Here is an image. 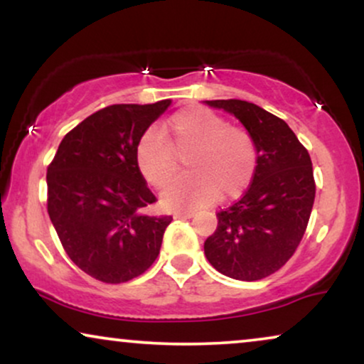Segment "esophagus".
<instances>
[{
  "label": "esophagus",
  "instance_id": "1",
  "mask_svg": "<svg viewBox=\"0 0 364 364\" xmlns=\"http://www.w3.org/2000/svg\"><path fill=\"white\" fill-rule=\"evenodd\" d=\"M195 216V211H179L176 213V218H185V220H190V218Z\"/></svg>",
  "mask_w": 364,
  "mask_h": 364
}]
</instances>
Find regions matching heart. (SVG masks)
<instances>
[{"instance_id":"b5f03b06","label":"heart","mask_w":364,"mask_h":364,"mask_svg":"<svg viewBox=\"0 0 364 364\" xmlns=\"http://www.w3.org/2000/svg\"><path fill=\"white\" fill-rule=\"evenodd\" d=\"M166 138L148 129L134 146V161L153 188H164L186 158L190 174L176 179L163 193V203L174 210H191L235 201L245 195L258 169V148L250 132L231 126L223 116L203 106L174 113L164 128Z\"/></svg>"}]
</instances>
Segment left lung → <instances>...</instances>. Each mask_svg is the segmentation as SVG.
I'll list each match as a JSON object with an SVG mask.
<instances>
[{
	"label": "left lung",
	"mask_w": 364,
	"mask_h": 364,
	"mask_svg": "<svg viewBox=\"0 0 364 364\" xmlns=\"http://www.w3.org/2000/svg\"><path fill=\"white\" fill-rule=\"evenodd\" d=\"M206 103L245 124L258 148V169L245 195L216 213L205 255L230 278L263 279L287 264L306 231L316 195L311 158L293 129L259 106L241 100Z\"/></svg>",
	"instance_id": "obj_1"
}]
</instances>
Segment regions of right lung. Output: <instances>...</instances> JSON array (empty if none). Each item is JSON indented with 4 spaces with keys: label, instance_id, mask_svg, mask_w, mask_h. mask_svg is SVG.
Wrapping results in <instances>:
<instances>
[{
    "label": "right lung",
    "instance_id": "right-lung-1",
    "mask_svg": "<svg viewBox=\"0 0 364 364\" xmlns=\"http://www.w3.org/2000/svg\"><path fill=\"white\" fill-rule=\"evenodd\" d=\"M171 105H111L75 126L48 164V215L77 268L103 283H126L158 258L173 216L156 203L134 161V146Z\"/></svg>",
    "mask_w": 364,
    "mask_h": 364
}]
</instances>
